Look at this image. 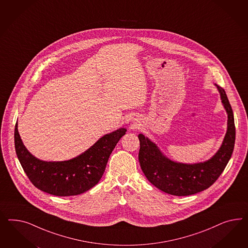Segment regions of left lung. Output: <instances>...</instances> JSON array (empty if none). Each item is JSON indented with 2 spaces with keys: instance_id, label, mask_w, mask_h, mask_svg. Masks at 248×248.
I'll list each match as a JSON object with an SVG mask.
<instances>
[{
  "instance_id": "left-lung-1",
  "label": "left lung",
  "mask_w": 248,
  "mask_h": 248,
  "mask_svg": "<svg viewBox=\"0 0 248 248\" xmlns=\"http://www.w3.org/2000/svg\"><path fill=\"white\" fill-rule=\"evenodd\" d=\"M215 85L227 113V129L220 148L210 159L195 164L173 161L165 155L156 143L147 136L138 135L140 141L138 158L142 171L151 184L166 194L186 196L210 187L223 173L232 156L235 140L233 110L225 90L217 84Z\"/></svg>"
}]
</instances>
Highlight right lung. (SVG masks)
Wrapping results in <instances>:
<instances>
[{
  "label": "right lung",
  "mask_w": 248,
  "mask_h": 248,
  "mask_svg": "<svg viewBox=\"0 0 248 248\" xmlns=\"http://www.w3.org/2000/svg\"><path fill=\"white\" fill-rule=\"evenodd\" d=\"M126 131L122 127L106 134L76 157L48 162L33 156L27 150L16 123L15 151L23 171L35 187L56 196L80 195L93 187L100 181L110 155Z\"/></svg>",
  "instance_id": "obj_1"
}]
</instances>
